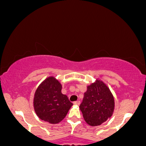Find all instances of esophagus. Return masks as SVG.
<instances>
[{"mask_svg": "<svg viewBox=\"0 0 146 146\" xmlns=\"http://www.w3.org/2000/svg\"><path fill=\"white\" fill-rule=\"evenodd\" d=\"M75 105H80V104H81V102L79 101V100H78V101H76L74 102V103Z\"/></svg>", "mask_w": 146, "mask_h": 146, "instance_id": "34e87169", "label": "esophagus"}]
</instances>
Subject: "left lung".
I'll use <instances>...</instances> for the list:
<instances>
[{"mask_svg": "<svg viewBox=\"0 0 146 146\" xmlns=\"http://www.w3.org/2000/svg\"><path fill=\"white\" fill-rule=\"evenodd\" d=\"M115 102L112 93L103 81L97 79L87 86L80 110L85 121L92 127L98 126L111 117Z\"/></svg>", "mask_w": 146, "mask_h": 146, "instance_id": "obj_1", "label": "left lung"}]
</instances>
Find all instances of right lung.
<instances>
[{"label":"right lung","mask_w":146,"mask_h":146,"mask_svg":"<svg viewBox=\"0 0 146 146\" xmlns=\"http://www.w3.org/2000/svg\"><path fill=\"white\" fill-rule=\"evenodd\" d=\"M61 90L60 83L54 76L46 78L38 86L34 95L33 106L41 120L56 124L66 116L73 104Z\"/></svg>","instance_id":"add662e5"}]
</instances>
